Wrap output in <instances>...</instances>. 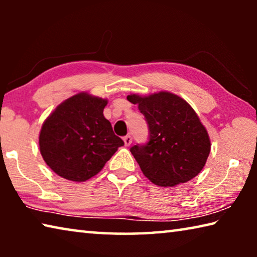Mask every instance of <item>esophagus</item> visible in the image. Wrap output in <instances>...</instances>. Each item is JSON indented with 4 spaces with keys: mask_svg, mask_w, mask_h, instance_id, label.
<instances>
[{
    "mask_svg": "<svg viewBox=\"0 0 257 257\" xmlns=\"http://www.w3.org/2000/svg\"><path fill=\"white\" fill-rule=\"evenodd\" d=\"M123 142L125 146H129L133 143V137L130 136V135H127V136L123 137Z\"/></svg>",
    "mask_w": 257,
    "mask_h": 257,
    "instance_id": "obj_1",
    "label": "esophagus"
}]
</instances>
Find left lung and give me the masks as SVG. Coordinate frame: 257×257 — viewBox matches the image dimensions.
Wrapping results in <instances>:
<instances>
[{"label": "left lung", "mask_w": 257, "mask_h": 257, "mask_svg": "<svg viewBox=\"0 0 257 257\" xmlns=\"http://www.w3.org/2000/svg\"><path fill=\"white\" fill-rule=\"evenodd\" d=\"M127 99L138 104L149 124V142L130 152L145 177L161 187H173L202 171L211 151L206 129L184 98L169 92Z\"/></svg>", "instance_id": "8db88e82"}]
</instances>
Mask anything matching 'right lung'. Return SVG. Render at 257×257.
Wrapping results in <instances>:
<instances>
[{
	"label": "right lung",
	"instance_id": "right-lung-1",
	"mask_svg": "<svg viewBox=\"0 0 257 257\" xmlns=\"http://www.w3.org/2000/svg\"><path fill=\"white\" fill-rule=\"evenodd\" d=\"M106 104V99L79 93L61 103L44 121L41 154L56 175L77 182L88 180L124 144L104 118Z\"/></svg>",
	"mask_w": 257,
	"mask_h": 257
}]
</instances>
